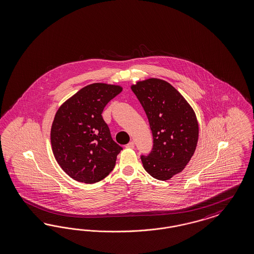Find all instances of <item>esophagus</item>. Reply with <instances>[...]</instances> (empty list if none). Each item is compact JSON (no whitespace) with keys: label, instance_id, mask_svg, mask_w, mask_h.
Segmentation results:
<instances>
[{"label":"esophagus","instance_id":"1","mask_svg":"<svg viewBox=\"0 0 254 254\" xmlns=\"http://www.w3.org/2000/svg\"><path fill=\"white\" fill-rule=\"evenodd\" d=\"M125 147H126L127 149H133V148H134V142L131 141V142H129V143L127 144Z\"/></svg>","mask_w":254,"mask_h":254}]
</instances>
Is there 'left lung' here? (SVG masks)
Listing matches in <instances>:
<instances>
[{"label": "left lung", "mask_w": 254, "mask_h": 254, "mask_svg": "<svg viewBox=\"0 0 254 254\" xmlns=\"http://www.w3.org/2000/svg\"><path fill=\"white\" fill-rule=\"evenodd\" d=\"M131 89L141 103L153 132L151 154L141 155L145 171L166 181L181 173L194 154L198 122L185 98L166 80L151 77Z\"/></svg>", "instance_id": "1"}]
</instances>
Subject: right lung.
Returning a JSON list of instances; mask_svg holds the SVG:
<instances>
[{
  "label": "right lung",
  "instance_id": "right-lung-1",
  "mask_svg": "<svg viewBox=\"0 0 254 254\" xmlns=\"http://www.w3.org/2000/svg\"><path fill=\"white\" fill-rule=\"evenodd\" d=\"M121 85L96 82L80 89L57 111L50 138L58 164L78 182L93 184L107 177L122 150L102 119Z\"/></svg>",
  "mask_w": 254,
  "mask_h": 254
}]
</instances>
